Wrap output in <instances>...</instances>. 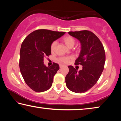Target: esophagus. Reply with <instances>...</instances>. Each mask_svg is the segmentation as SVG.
Masks as SVG:
<instances>
[{"mask_svg":"<svg viewBox=\"0 0 121 121\" xmlns=\"http://www.w3.org/2000/svg\"><path fill=\"white\" fill-rule=\"evenodd\" d=\"M64 66H65V65H60V68H62V67H64Z\"/></svg>","mask_w":121,"mask_h":121,"instance_id":"obj_1","label":"esophagus"}]
</instances>
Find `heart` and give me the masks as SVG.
Here are the masks:
<instances>
[{
	"mask_svg": "<svg viewBox=\"0 0 121 121\" xmlns=\"http://www.w3.org/2000/svg\"><path fill=\"white\" fill-rule=\"evenodd\" d=\"M63 42L65 44V45L68 46L69 48H71L74 46L75 44V40L73 37L70 36H65L64 37L62 38ZM56 45V42L54 41L53 42L51 45V51L52 52H53L55 51ZM73 59L71 56H64V57H61L58 59V61L62 63H68L69 61Z\"/></svg>",
	"mask_w": 121,
	"mask_h": 121,
	"instance_id": "1",
	"label": "heart"
}]
</instances>
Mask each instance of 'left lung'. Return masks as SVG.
Listing matches in <instances>:
<instances>
[{
    "mask_svg": "<svg viewBox=\"0 0 121 121\" xmlns=\"http://www.w3.org/2000/svg\"><path fill=\"white\" fill-rule=\"evenodd\" d=\"M70 36L81 43V50L75 65L83 66L81 70L69 65V73L65 76V84L70 91L82 93L92 87L103 71L106 60L103 45L97 36L88 30L69 31Z\"/></svg>",
    "mask_w": 121,
    "mask_h": 121,
    "instance_id": "8db88e82",
    "label": "left lung"
}]
</instances>
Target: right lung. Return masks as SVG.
Segmentation results:
<instances>
[{"label": "right lung", "instance_id": "1", "mask_svg": "<svg viewBox=\"0 0 121 121\" xmlns=\"http://www.w3.org/2000/svg\"><path fill=\"white\" fill-rule=\"evenodd\" d=\"M65 32L39 29L30 34L22 42L19 66L26 84L34 91L42 92L51 87L53 77L59 69L58 63L50 67L44 64V58L51 54V45Z\"/></svg>", "mask_w": 121, "mask_h": 121}]
</instances>
